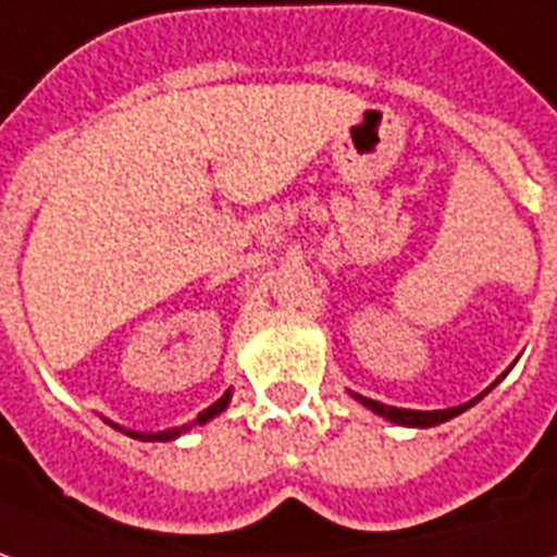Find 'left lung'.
I'll list each match as a JSON object with an SVG mask.
<instances>
[{"label":"left lung","instance_id":"left-lung-1","mask_svg":"<svg viewBox=\"0 0 557 557\" xmlns=\"http://www.w3.org/2000/svg\"><path fill=\"white\" fill-rule=\"evenodd\" d=\"M502 377H505V374H502ZM502 377H498V381H502ZM496 383H493V386H496ZM493 386H490V389H493ZM490 389H487V393H490ZM354 398H357L360 405L369 407L372 413H377V416H383V419H389V422H395V425L431 428V425H440V422H448V419H455L457 413H463V410H469V407L475 405V401H481V398H484V393L478 395V398H472V401H467V405L448 407V410H405V407L381 405V401H374V398H366V395H354Z\"/></svg>","mask_w":557,"mask_h":557}]
</instances>
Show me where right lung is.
Returning a JSON list of instances; mask_svg holds the SVG:
<instances>
[{
	"instance_id": "1",
	"label": "right lung",
	"mask_w": 557,
	"mask_h": 557,
	"mask_svg": "<svg viewBox=\"0 0 557 557\" xmlns=\"http://www.w3.org/2000/svg\"><path fill=\"white\" fill-rule=\"evenodd\" d=\"M230 389H226L224 395H221V398H218L215 405H209L203 410V413L197 416L195 422H191V425H206V422H209V419H215L218 413H224L226 410V405H230ZM111 425V422H109ZM191 425H183V428H171V431H159V434H141V431H123V428H117V425H111V428H117V431H123V434H129L132 440H141V443H164V440H176V436L183 434V431H188V428Z\"/></svg>"
}]
</instances>
